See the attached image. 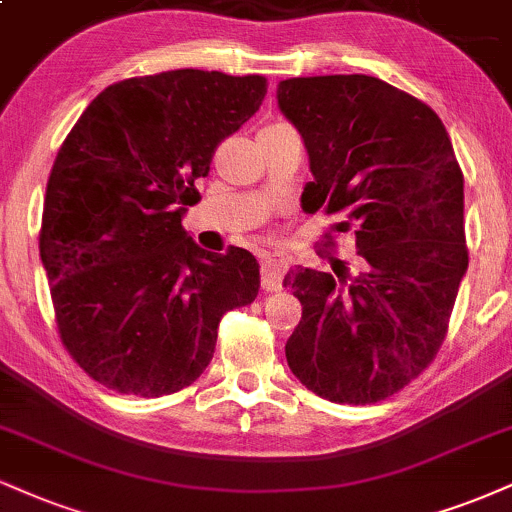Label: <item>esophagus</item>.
I'll use <instances>...</instances> for the list:
<instances>
[{"label":"esophagus","mask_w":512,"mask_h":512,"mask_svg":"<svg viewBox=\"0 0 512 512\" xmlns=\"http://www.w3.org/2000/svg\"><path fill=\"white\" fill-rule=\"evenodd\" d=\"M286 257L283 255H264L262 257V267H260V274H262V288L264 291L274 293V291H281V281H283V274H286Z\"/></svg>","instance_id":"1"}]
</instances>
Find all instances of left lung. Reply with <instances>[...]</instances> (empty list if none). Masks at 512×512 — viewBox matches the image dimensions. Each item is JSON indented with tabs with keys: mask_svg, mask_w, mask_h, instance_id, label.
<instances>
[{
	"mask_svg": "<svg viewBox=\"0 0 512 512\" xmlns=\"http://www.w3.org/2000/svg\"><path fill=\"white\" fill-rule=\"evenodd\" d=\"M281 112L303 135L315 181L305 212L355 226L357 274L291 269L303 305L288 367L319 398L372 405L432 365L467 272L463 171L429 104L372 76L281 80Z\"/></svg>",
	"mask_w": 512,
	"mask_h": 512,
	"instance_id": "obj_1",
	"label": "left lung"
}]
</instances>
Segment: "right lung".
Returning a JSON list of instances; mask_svg holds the SVG:
<instances>
[{
  "label": "right lung",
  "mask_w": 512,
  "mask_h": 512,
  "mask_svg": "<svg viewBox=\"0 0 512 512\" xmlns=\"http://www.w3.org/2000/svg\"><path fill=\"white\" fill-rule=\"evenodd\" d=\"M264 76L178 69L88 104L47 178L40 257L73 362L123 396L159 398L205 372L219 322L260 291L252 252L200 250L181 217L219 143L260 109Z\"/></svg>",
  "instance_id": "obj_1"
}]
</instances>
